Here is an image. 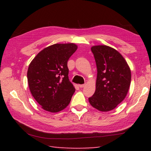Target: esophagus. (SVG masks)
<instances>
[{"label":"esophagus","instance_id":"1","mask_svg":"<svg viewBox=\"0 0 151 151\" xmlns=\"http://www.w3.org/2000/svg\"><path fill=\"white\" fill-rule=\"evenodd\" d=\"M78 86H79V87H80V88H83L84 86H85V84H83V85H79Z\"/></svg>","mask_w":151,"mask_h":151}]
</instances>
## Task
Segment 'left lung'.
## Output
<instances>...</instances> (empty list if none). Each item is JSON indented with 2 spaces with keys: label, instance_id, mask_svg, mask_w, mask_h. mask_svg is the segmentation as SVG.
<instances>
[{
  "label": "left lung",
  "instance_id": "8db88e82",
  "mask_svg": "<svg viewBox=\"0 0 151 151\" xmlns=\"http://www.w3.org/2000/svg\"><path fill=\"white\" fill-rule=\"evenodd\" d=\"M97 68L96 91L89 103L100 111H109L124 100L129 89L131 73L118 51L106 45L91 48Z\"/></svg>",
  "mask_w": 151,
  "mask_h": 151
}]
</instances>
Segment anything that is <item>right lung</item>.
I'll return each instance as SVG.
<instances>
[{
    "instance_id": "right-lung-1",
    "label": "right lung",
    "mask_w": 151,
    "mask_h": 151,
    "mask_svg": "<svg viewBox=\"0 0 151 151\" xmlns=\"http://www.w3.org/2000/svg\"><path fill=\"white\" fill-rule=\"evenodd\" d=\"M76 49L73 43L55 44L40 51L29 65L30 93L45 111L59 112L70 103L75 88L68 79L67 62Z\"/></svg>"
}]
</instances>
